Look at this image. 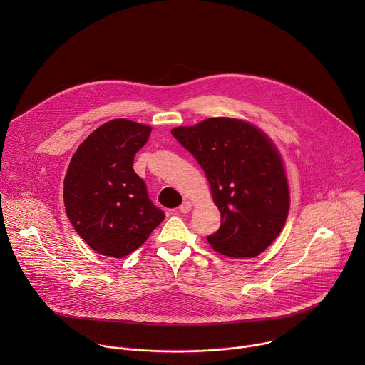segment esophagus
<instances>
[{"label":"esophagus","mask_w":365,"mask_h":365,"mask_svg":"<svg viewBox=\"0 0 365 365\" xmlns=\"http://www.w3.org/2000/svg\"><path fill=\"white\" fill-rule=\"evenodd\" d=\"M190 210H192V203H190L189 200H185V202L179 206V211H180L182 214H189Z\"/></svg>","instance_id":"34e87169"}]
</instances>
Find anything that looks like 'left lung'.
Here are the masks:
<instances>
[{"label":"left lung","instance_id":"8db88e82","mask_svg":"<svg viewBox=\"0 0 365 365\" xmlns=\"http://www.w3.org/2000/svg\"><path fill=\"white\" fill-rule=\"evenodd\" d=\"M172 134L203 169L221 212V227L207 242L232 258L263 252L283 230L290 206L286 172L272 140L225 117L176 127Z\"/></svg>","mask_w":365,"mask_h":365}]
</instances>
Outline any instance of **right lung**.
Segmentation results:
<instances>
[{"instance_id": "right-lung-1", "label": "right lung", "mask_w": 365, "mask_h": 365, "mask_svg": "<svg viewBox=\"0 0 365 365\" xmlns=\"http://www.w3.org/2000/svg\"><path fill=\"white\" fill-rule=\"evenodd\" d=\"M151 127L125 118L91 133L69 163L63 199L75 231L96 252L123 258L145 242L165 220L134 172L135 153Z\"/></svg>"}]
</instances>
